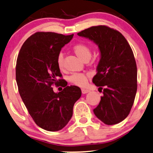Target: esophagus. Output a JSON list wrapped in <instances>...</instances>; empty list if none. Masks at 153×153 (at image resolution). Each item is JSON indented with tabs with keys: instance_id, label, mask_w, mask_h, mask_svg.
Returning a JSON list of instances; mask_svg holds the SVG:
<instances>
[{
	"instance_id": "esophagus-1",
	"label": "esophagus",
	"mask_w": 153,
	"mask_h": 153,
	"mask_svg": "<svg viewBox=\"0 0 153 153\" xmlns=\"http://www.w3.org/2000/svg\"><path fill=\"white\" fill-rule=\"evenodd\" d=\"M88 92H89V91L87 89H84V88L82 89V94H86V93H87Z\"/></svg>"
}]
</instances>
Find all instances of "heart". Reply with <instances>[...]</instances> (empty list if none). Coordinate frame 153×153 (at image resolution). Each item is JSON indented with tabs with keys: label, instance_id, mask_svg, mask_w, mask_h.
I'll use <instances>...</instances> for the list:
<instances>
[{
	"label": "heart",
	"instance_id": "b5f03b06",
	"mask_svg": "<svg viewBox=\"0 0 153 153\" xmlns=\"http://www.w3.org/2000/svg\"><path fill=\"white\" fill-rule=\"evenodd\" d=\"M74 53L78 57V58L83 61L86 62L88 61L91 58V48L87 45L84 43H78L74 45L72 48ZM57 65L60 70L64 69V56L60 53L57 58ZM69 81L71 83L77 86H84L87 84L88 76L84 74H74L69 77Z\"/></svg>",
	"mask_w": 153,
	"mask_h": 153
}]
</instances>
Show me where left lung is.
<instances>
[{
  "label": "left lung",
  "mask_w": 153,
  "mask_h": 153,
  "mask_svg": "<svg viewBox=\"0 0 153 153\" xmlns=\"http://www.w3.org/2000/svg\"><path fill=\"white\" fill-rule=\"evenodd\" d=\"M77 35L93 41L101 55L93 82L103 89V96L93 112L105 124H118L130 113L137 88L131 47L120 31L105 25L89 27Z\"/></svg>",
  "instance_id": "8db88e82"
}]
</instances>
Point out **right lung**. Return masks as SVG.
<instances>
[{
	"instance_id": "obj_1",
	"label": "right lung",
	"mask_w": 153,
	"mask_h": 153,
	"mask_svg": "<svg viewBox=\"0 0 153 153\" xmlns=\"http://www.w3.org/2000/svg\"><path fill=\"white\" fill-rule=\"evenodd\" d=\"M73 36L36 32L26 40L18 56L16 78L20 95L36 124L48 131H60L68 124L82 95L78 86L60 84L63 79H58L62 76L57 58ZM53 84L65 88L55 93Z\"/></svg>"
}]
</instances>
